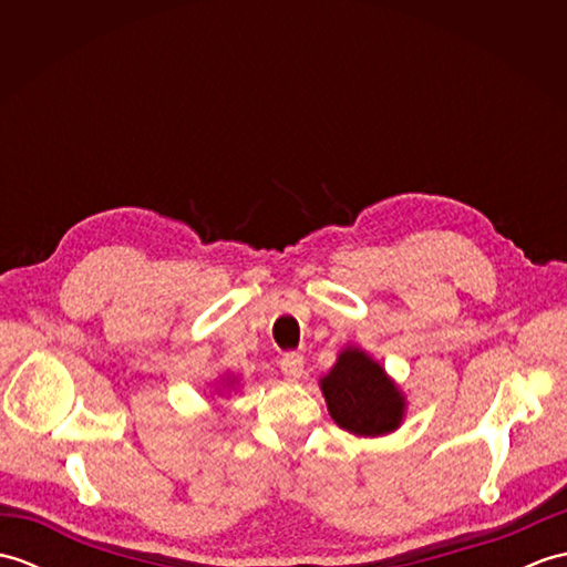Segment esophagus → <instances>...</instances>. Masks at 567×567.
I'll list each match as a JSON object with an SVG mask.
<instances>
[{
    "mask_svg": "<svg viewBox=\"0 0 567 567\" xmlns=\"http://www.w3.org/2000/svg\"><path fill=\"white\" fill-rule=\"evenodd\" d=\"M280 370H282V375L287 378V380H299L302 378V372H305V358L299 355V353H285L282 358H280Z\"/></svg>",
    "mask_w": 567,
    "mask_h": 567,
    "instance_id": "obj_1",
    "label": "esophagus"
}]
</instances>
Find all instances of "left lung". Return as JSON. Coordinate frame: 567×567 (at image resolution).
Listing matches in <instances>:
<instances>
[{
	"mask_svg": "<svg viewBox=\"0 0 567 567\" xmlns=\"http://www.w3.org/2000/svg\"><path fill=\"white\" fill-rule=\"evenodd\" d=\"M329 414L341 429L358 436H382L400 426L404 400L384 370L358 348L339 355L327 378L321 380Z\"/></svg>",
	"mask_w": 567,
	"mask_h": 567,
	"instance_id": "8db88e82",
	"label": "left lung"
}]
</instances>
